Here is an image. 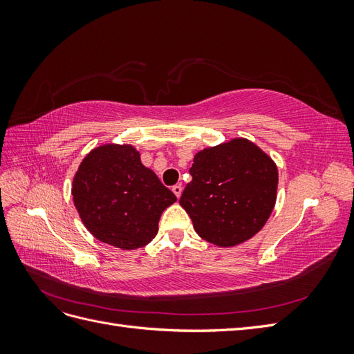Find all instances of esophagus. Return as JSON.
I'll use <instances>...</instances> for the list:
<instances>
[{
    "instance_id": "obj_1",
    "label": "esophagus",
    "mask_w": 354,
    "mask_h": 354,
    "mask_svg": "<svg viewBox=\"0 0 354 354\" xmlns=\"http://www.w3.org/2000/svg\"><path fill=\"white\" fill-rule=\"evenodd\" d=\"M173 192L177 198H180L181 192H183V187H181V185H176V186H173Z\"/></svg>"
}]
</instances>
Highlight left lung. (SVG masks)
Masks as SVG:
<instances>
[{
    "label": "left lung",
    "mask_w": 354,
    "mask_h": 354,
    "mask_svg": "<svg viewBox=\"0 0 354 354\" xmlns=\"http://www.w3.org/2000/svg\"><path fill=\"white\" fill-rule=\"evenodd\" d=\"M180 205L202 239L234 246L259 233L276 202L277 168L260 147L234 138L195 155Z\"/></svg>",
    "instance_id": "obj_1"
}]
</instances>
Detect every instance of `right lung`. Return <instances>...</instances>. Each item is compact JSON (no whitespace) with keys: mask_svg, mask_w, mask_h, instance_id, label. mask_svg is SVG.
<instances>
[{"mask_svg":"<svg viewBox=\"0 0 354 354\" xmlns=\"http://www.w3.org/2000/svg\"><path fill=\"white\" fill-rule=\"evenodd\" d=\"M72 196L85 227L99 241L136 250L158 233L162 211L177 201L133 146L104 145L84 158Z\"/></svg>","mask_w":354,"mask_h":354,"instance_id":"obj_1","label":"right lung"}]
</instances>
